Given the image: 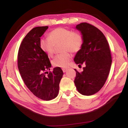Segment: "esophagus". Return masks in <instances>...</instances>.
<instances>
[{
  "mask_svg": "<svg viewBox=\"0 0 128 128\" xmlns=\"http://www.w3.org/2000/svg\"><path fill=\"white\" fill-rule=\"evenodd\" d=\"M62 71H63V72H66V71L68 70V69H67V68H62Z\"/></svg>",
  "mask_w": 128,
  "mask_h": 128,
  "instance_id": "obj_1",
  "label": "esophagus"
}]
</instances>
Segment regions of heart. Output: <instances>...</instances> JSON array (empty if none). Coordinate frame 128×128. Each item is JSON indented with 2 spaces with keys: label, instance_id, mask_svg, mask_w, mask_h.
Masks as SVG:
<instances>
[{
  "label": "heart",
  "instance_id": "heart-1",
  "mask_svg": "<svg viewBox=\"0 0 128 128\" xmlns=\"http://www.w3.org/2000/svg\"><path fill=\"white\" fill-rule=\"evenodd\" d=\"M84 38L78 32H73L66 28H59L53 30L48 34V38L40 40V49L49 58L52 57L55 46L59 44L62 54L56 56L52 60V64L56 67L66 68L71 60L69 52L74 54L81 49Z\"/></svg>",
  "mask_w": 128,
  "mask_h": 128
}]
</instances>
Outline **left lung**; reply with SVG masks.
I'll return each mask as SVG.
<instances>
[{"label":"left lung","instance_id":"obj_1","mask_svg":"<svg viewBox=\"0 0 128 128\" xmlns=\"http://www.w3.org/2000/svg\"><path fill=\"white\" fill-rule=\"evenodd\" d=\"M84 38L81 49L74 61L81 66L85 64L83 71L74 69V84L80 94L92 95L98 92L104 85L111 68V54L106 36L100 30L87 22L77 25Z\"/></svg>","mask_w":128,"mask_h":128}]
</instances>
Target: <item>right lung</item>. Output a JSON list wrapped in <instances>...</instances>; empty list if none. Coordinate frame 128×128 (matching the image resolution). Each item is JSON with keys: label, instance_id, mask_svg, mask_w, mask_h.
Returning a JSON list of instances; mask_svg holds the SVG:
<instances>
[{"label": "right lung", "instance_id": "1", "mask_svg": "<svg viewBox=\"0 0 128 128\" xmlns=\"http://www.w3.org/2000/svg\"><path fill=\"white\" fill-rule=\"evenodd\" d=\"M48 28L38 26L30 30L21 43L17 58L19 72L26 86L35 96L44 100L57 96L63 75L60 67H56L46 75L51 64L48 56L40 49V42Z\"/></svg>", "mask_w": 128, "mask_h": 128}]
</instances>
